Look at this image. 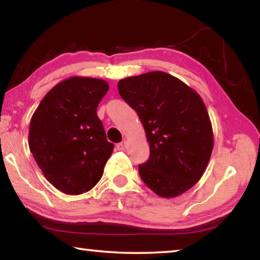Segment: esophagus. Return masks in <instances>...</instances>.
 <instances>
[{"instance_id":"obj_1","label":"esophagus","mask_w":260,"mask_h":260,"mask_svg":"<svg viewBox=\"0 0 260 260\" xmlns=\"http://www.w3.org/2000/svg\"><path fill=\"white\" fill-rule=\"evenodd\" d=\"M116 147H117L118 151H124L125 148H126V143L125 142H122L120 144H117Z\"/></svg>"}]
</instances>
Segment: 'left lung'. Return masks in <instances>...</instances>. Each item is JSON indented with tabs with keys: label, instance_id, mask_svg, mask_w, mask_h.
<instances>
[{
	"label": "left lung",
	"instance_id": "1",
	"mask_svg": "<svg viewBox=\"0 0 260 260\" xmlns=\"http://www.w3.org/2000/svg\"><path fill=\"white\" fill-rule=\"evenodd\" d=\"M117 87L137 112L150 143V158L139 165L144 183L164 198L192 188L213 151L212 123L201 95L164 71L121 79Z\"/></svg>",
	"mask_w": 260,
	"mask_h": 260
}]
</instances>
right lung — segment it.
<instances>
[{"label": "right lung", "instance_id": "1", "mask_svg": "<svg viewBox=\"0 0 260 260\" xmlns=\"http://www.w3.org/2000/svg\"><path fill=\"white\" fill-rule=\"evenodd\" d=\"M106 80L70 77L50 90L29 123L28 146L47 181L67 194L90 191L112 155L96 108Z\"/></svg>", "mask_w": 260, "mask_h": 260}]
</instances>
